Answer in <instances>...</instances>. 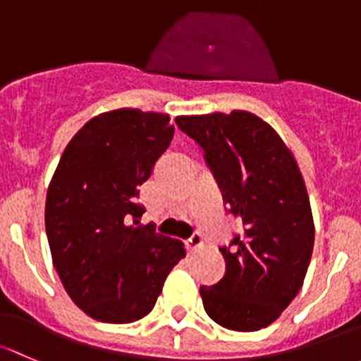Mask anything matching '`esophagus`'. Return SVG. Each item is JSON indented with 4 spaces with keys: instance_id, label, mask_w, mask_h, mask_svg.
I'll list each match as a JSON object with an SVG mask.
<instances>
[{
    "instance_id": "esophagus-1",
    "label": "esophagus",
    "mask_w": 361,
    "mask_h": 361,
    "mask_svg": "<svg viewBox=\"0 0 361 361\" xmlns=\"http://www.w3.org/2000/svg\"><path fill=\"white\" fill-rule=\"evenodd\" d=\"M202 245H204V240H202V237H200L199 233H193L187 242V249L188 250H197V249L202 247Z\"/></svg>"
}]
</instances>
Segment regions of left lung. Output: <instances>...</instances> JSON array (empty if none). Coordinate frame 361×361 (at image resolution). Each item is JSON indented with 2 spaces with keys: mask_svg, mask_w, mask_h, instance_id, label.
<instances>
[{
  "mask_svg": "<svg viewBox=\"0 0 361 361\" xmlns=\"http://www.w3.org/2000/svg\"><path fill=\"white\" fill-rule=\"evenodd\" d=\"M176 124L204 150L223 202L244 226L219 247L226 271L200 287L204 310L230 331L268 327L301 290L313 254V214L298 162L250 112L180 116Z\"/></svg>",
  "mask_w": 361,
  "mask_h": 361,
  "instance_id": "obj_1",
  "label": "left lung"
}]
</instances>
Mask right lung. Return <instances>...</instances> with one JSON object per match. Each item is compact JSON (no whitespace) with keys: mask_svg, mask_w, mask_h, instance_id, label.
<instances>
[{"mask_svg":"<svg viewBox=\"0 0 361 361\" xmlns=\"http://www.w3.org/2000/svg\"><path fill=\"white\" fill-rule=\"evenodd\" d=\"M174 135L168 114L117 109L90 119L63 150L47 193L44 225L67 294L105 324L149 314L183 244L140 225L138 187Z\"/></svg>","mask_w":361,"mask_h":361,"instance_id":"1","label":"right lung"}]
</instances>
